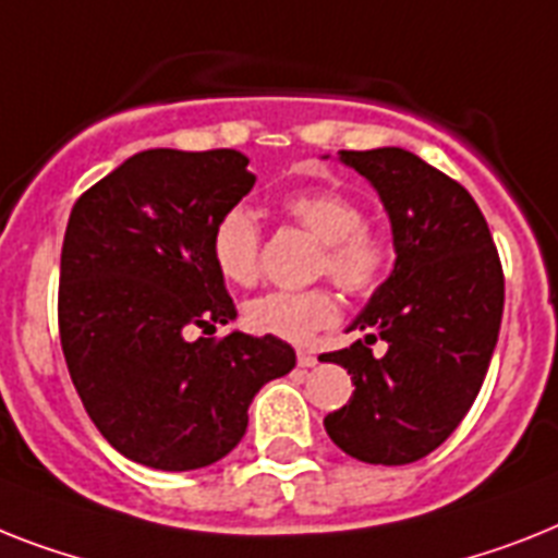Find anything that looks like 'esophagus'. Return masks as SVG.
<instances>
[{
  "mask_svg": "<svg viewBox=\"0 0 558 558\" xmlns=\"http://www.w3.org/2000/svg\"><path fill=\"white\" fill-rule=\"evenodd\" d=\"M296 362H299V367H313V365H316V362H319V359L313 356L311 351H299L296 353Z\"/></svg>",
  "mask_w": 558,
  "mask_h": 558,
  "instance_id": "obj_1",
  "label": "esophagus"
}]
</instances>
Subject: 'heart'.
<instances>
[{
	"instance_id": "obj_1",
	"label": "heart",
	"mask_w": 558,
	"mask_h": 558,
	"mask_svg": "<svg viewBox=\"0 0 558 558\" xmlns=\"http://www.w3.org/2000/svg\"><path fill=\"white\" fill-rule=\"evenodd\" d=\"M284 214L305 228L322 245L319 274L336 284L365 296L379 288L390 268L388 239L365 228V210L351 196L328 187L288 193ZM262 233L256 214L245 205L228 207L214 225L210 253L219 274L233 284H251L259 276ZM339 319V302L330 290L313 288L302 293L274 290L245 307L247 328L288 342H307L316 330Z\"/></svg>"
}]
</instances>
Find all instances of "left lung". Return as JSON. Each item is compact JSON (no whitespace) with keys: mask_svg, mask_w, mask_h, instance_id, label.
<instances>
[{"mask_svg":"<svg viewBox=\"0 0 558 558\" xmlns=\"http://www.w3.org/2000/svg\"><path fill=\"white\" fill-rule=\"evenodd\" d=\"M339 162L379 193L396 262L348 325L365 339L322 356L356 385L325 430L359 462L411 464L453 434L485 381L505 307L499 253L471 193L411 150H339Z\"/></svg>","mask_w":558,"mask_h":558,"instance_id":"8db88e82","label":"left lung"}]
</instances>
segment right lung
<instances>
[{
	"label": "right lung",
	"mask_w": 558,
	"mask_h": 558,
	"mask_svg": "<svg viewBox=\"0 0 558 558\" xmlns=\"http://www.w3.org/2000/svg\"><path fill=\"white\" fill-rule=\"evenodd\" d=\"M247 162L239 150H142L82 193L64 230L59 336L73 388L110 448L156 471L228 456L253 396L296 365L276 336L187 339L236 319L210 233L251 193Z\"/></svg>",
	"instance_id": "obj_1"
}]
</instances>
